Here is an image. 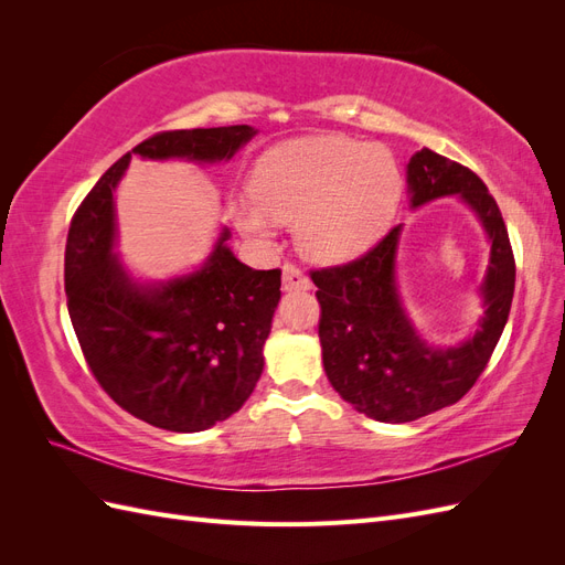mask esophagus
Masks as SVG:
<instances>
[{
    "label": "esophagus",
    "instance_id": "obj_1",
    "mask_svg": "<svg viewBox=\"0 0 565 565\" xmlns=\"http://www.w3.org/2000/svg\"><path fill=\"white\" fill-rule=\"evenodd\" d=\"M282 289L285 292H299V289H311V280L295 264L282 266Z\"/></svg>",
    "mask_w": 565,
    "mask_h": 565
}]
</instances>
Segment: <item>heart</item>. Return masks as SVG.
<instances>
[{
	"label": "heart",
	"mask_w": 565,
	"mask_h": 565,
	"mask_svg": "<svg viewBox=\"0 0 565 565\" xmlns=\"http://www.w3.org/2000/svg\"><path fill=\"white\" fill-rule=\"evenodd\" d=\"M401 169L382 146L347 136H306L268 148L249 179L252 200L235 198L231 218L254 241L273 221H292L303 256L341 264L363 254L388 226L401 198Z\"/></svg>",
	"instance_id": "heart-1"
}]
</instances>
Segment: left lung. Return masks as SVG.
<instances>
[{
    "label": "left lung",
    "instance_id": "obj_1",
    "mask_svg": "<svg viewBox=\"0 0 565 565\" xmlns=\"http://www.w3.org/2000/svg\"><path fill=\"white\" fill-rule=\"evenodd\" d=\"M405 174L413 210L438 198H461L486 231L490 262L478 287L483 316L455 347L426 344L405 311L396 276L403 226L361 259L311 273L324 374L358 413L386 424L415 422L465 396L498 347L516 282L502 212L471 169L422 148Z\"/></svg>",
    "mask_w": 565,
    "mask_h": 565
}]
</instances>
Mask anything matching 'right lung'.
<instances>
[{
	"label": "right lung",
	"mask_w": 565,
	"mask_h": 565,
	"mask_svg": "<svg viewBox=\"0 0 565 565\" xmlns=\"http://www.w3.org/2000/svg\"><path fill=\"white\" fill-rule=\"evenodd\" d=\"M249 125L150 136L98 179L73 216L65 295L84 358L108 396L158 429L193 434L245 405L264 372V344L280 301V270H254L224 226L204 264L143 282L115 254L113 193L131 156L212 164L231 160Z\"/></svg>",
	"instance_id": "1"
}]
</instances>
